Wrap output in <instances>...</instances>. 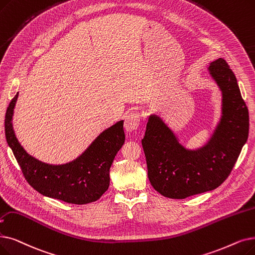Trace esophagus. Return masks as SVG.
Masks as SVG:
<instances>
[{
  "instance_id": "obj_1",
  "label": "esophagus",
  "mask_w": 255,
  "mask_h": 255,
  "mask_svg": "<svg viewBox=\"0 0 255 255\" xmlns=\"http://www.w3.org/2000/svg\"><path fill=\"white\" fill-rule=\"evenodd\" d=\"M140 122V117L138 114H129L125 118V129L127 131L136 130Z\"/></svg>"
}]
</instances>
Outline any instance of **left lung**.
I'll return each mask as SVG.
<instances>
[{"instance_id":"1","label":"left lung","mask_w":255,"mask_h":255,"mask_svg":"<svg viewBox=\"0 0 255 255\" xmlns=\"http://www.w3.org/2000/svg\"><path fill=\"white\" fill-rule=\"evenodd\" d=\"M207 71L222 98L221 117L205 145L186 148L160 116H149L141 145L149 180L164 197L184 199L217 189L226 180L247 141L248 108L234 72L223 58L210 62Z\"/></svg>"}]
</instances>
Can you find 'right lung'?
<instances>
[{"instance_id":"add662e5","label":"right lung","mask_w":255,"mask_h":255,"mask_svg":"<svg viewBox=\"0 0 255 255\" xmlns=\"http://www.w3.org/2000/svg\"><path fill=\"white\" fill-rule=\"evenodd\" d=\"M18 93L11 100L5 116V135L9 148L28 183L41 195L72 203L97 201L109 186V169L117 153L124 145V121L102 131L76 159L50 164L30 155L16 138L12 125Z\"/></svg>"}]
</instances>
